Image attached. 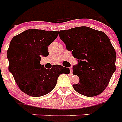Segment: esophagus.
I'll return each instance as SVG.
<instances>
[{"instance_id": "34e87169", "label": "esophagus", "mask_w": 122, "mask_h": 122, "mask_svg": "<svg viewBox=\"0 0 122 122\" xmlns=\"http://www.w3.org/2000/svg\"><path fill=\"white\" fill-rule=\"evenodd\" d=\"M70 73H71V74H72V68H70Z\"/></svg>"}]
</instances>
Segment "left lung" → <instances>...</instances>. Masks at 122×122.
Instances as JSON below:
<instances>
[{"label":"left lung","instance_id":"8db88e82","mask_svg":"<svg viewBox=\"0 0 122 122\" xmlns=\"http://www.w3.org/2000/svg\"><path fill=\"white\" fill-rule=\"evenodd\" d=\"M59 35L78 59L72 73L78 76L80 81L72 85L74 89L87 97L102 93L116 70V54L109 37L103 32L87 26L62 30Z\"/></svg>","mask_w":122,"mask_h":122}]
</instances>
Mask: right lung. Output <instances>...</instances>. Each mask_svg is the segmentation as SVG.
Returning a JSON list of instances; mask_svg holds the SVG:
<instances>
[{
  "label": "right lung",
  "instance_id": "add662e5",
  "mask_svg": "<svg viewBox=\"0 0 122 122\" xmlns=\"http://www.w3.org/2000/svg\"><path fill=\"white\" fill-rule=\"evenodd\" d=\"M59 31L28 29L15 36L7 51L9 71L25 94L40 97L51 92L61 74H70L69 68L55 65L46 69L40 64L41 56L48 55V46L58 35Z\"/></svg>",
  "mask_w": 122,
  "mask_h": 122
}]
</instances>
